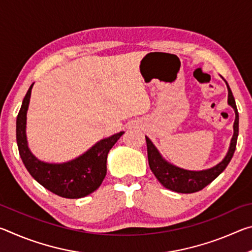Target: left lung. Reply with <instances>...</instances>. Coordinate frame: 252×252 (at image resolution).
I'll return each instance as SVG.
<instances>
[{"label": "left lung", "instance_id": "8db88e82", "mask_svg": "<svg viewBox=\"0 0 252 252\" xmlns=\"http://www.w3.org/2000/svg\"><path fill=\"white\" fill-rule=\"evenodd\" d=\"M225 84H227L228 89V104L233 109L236 119H234L233 123V135L231 141H230L228 152L218 164L206 170H200V171L179 168L177 165L170 163V162L165 160L161 156L157 147L153 144V142L146 135L149 165H150L151 171L155 174L156 178L167 189L176 191V192L179 193L197 192V191L202 190L204 187H207L209 183L215 180L227 168L229 162L231 161L234 150H236L239 133V114L232 92L230 90L228 83L225 82Z\"/></svg>", "mask_w": 252, "mask_h": 252}]
</instances>
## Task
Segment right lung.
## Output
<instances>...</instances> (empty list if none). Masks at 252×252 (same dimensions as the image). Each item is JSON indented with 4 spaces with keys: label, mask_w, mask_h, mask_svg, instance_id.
Instances as JSON below:
<instances>
[{
    "label": "right lung",
    "mask_w": 252,
    "mask_h": 252,
    "mask_svg": "<svg viewBox=\"0 0 252 252\" xmlns=\"http://www.w3.org/2000/svg\"><path fill=\"white\" fill-rule=\"evenodd\" d=\"M33 84L25 94L16 118V142L21 159L30 174L51 192L67 199L87 197L101 186L106 174L108 153L125 132L100 140L70 161L62 163L41 161L30 150L27 138V114Z\"/></svg>",
    "instance_id": "add662e5"
}]
</instances>
